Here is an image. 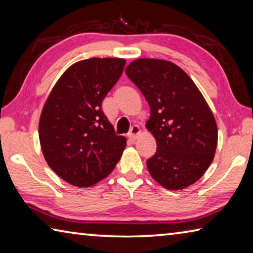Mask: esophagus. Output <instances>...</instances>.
I'll return each mask as SVG.
<instances>
[{
	"mask_svg": "<svg viewBox=\"0 0 253 253\" xmlns=\"http://www.w3.org/2000/svg\"><path fill=\"white\" fill-rule=\"evenodd\" d=\"M139 134H140L139 127L137 126V125H134V126H132V127L130 128V131H129V134H128V137H129L130 139L135 140V139L137 138V137H138Z\"/></svg>",
	"mask_w": 253,
	"mask_h": 253,
	"instance_id": "obj_1",
	"label": "esophagus"
}]
</instances>
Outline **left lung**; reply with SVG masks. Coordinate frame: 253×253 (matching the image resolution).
<instances>
[{
	"label": "left lung",
	"instance_id": "1",
	"mask_svg": "<svg viewBox=\"0 0 253 253\" xmlns=\"http://www.w3.org/2000/svg\"><path fill=\"white\" fill-rule=\"evenodd\" d=\"M125 72L151 107L146 128L157 149L146 163L149 174L168 190L194 184L211 165L217 145L216 122L207 100L170 61L137 59Z\"/></svg>",
	"mask_w": 253,
	"mask_h": 253
}]
</instances>
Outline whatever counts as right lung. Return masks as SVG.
<instances>
[{"mask_svg": "<svg viewBox=\"0 0 253 253\" xmlns=\"http://www.w3.org/2000/svg\"><path fill=\"white\" fill-rule=\"evenodd\" d=\"M126 60L90 58L63 72L42 109L39 139L46 163L78 187L95 185L121 160L126 138L115 134L101 109L123 74Z\"/></svg>", "mask_w": 253, "mask_h": 253, "instance_id": "right-lung-1", "label": "right lung"}]
</instances>
